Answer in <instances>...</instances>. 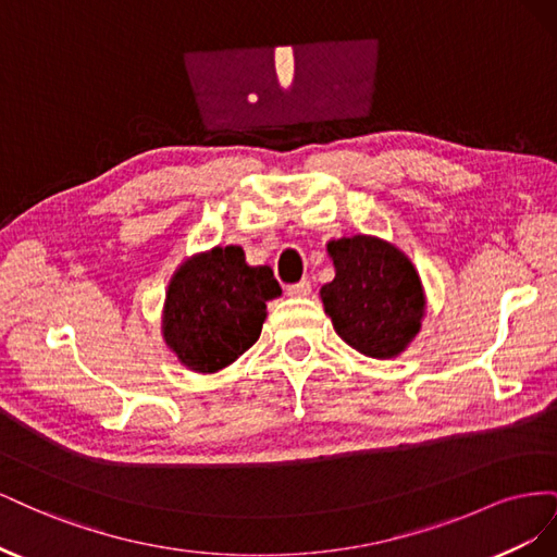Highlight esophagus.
Here are the masks:
<instances>
[{"instance_id": "1", "label": "esophagus", "mask_w": 557, "mask_h": 557, "mask_svg": "<svg viewBox=\"0 0 557 557\" xmlns=\"http://www.w3.org/2000/svg\"><path fill=\"white\" fill-rule=\"evenodd\" d=\"M285 293H288L290 297H307L309 293H311V281H299V283H295V285H288V288H285Z\"/></svg>"}]
</instances>
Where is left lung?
I'll return each instance as SVG.
<instances>
[{"label":"left lung","mask_w":557,"mask_h":557,"mask_svg":"<svg viewBox=\"0 0 557 557\" xmlns=\"http://www.w3.org/2000/svg\"><path fill=\"white\" fill-rule=\"evenodd\" d=\"M334 281L320 288L325 313L342 339L362 356L387 360L411 344L425 311V295L411 260L376 237L327 244Z\"/></svg>","instance_id":"8db88e82"}]
</instances>
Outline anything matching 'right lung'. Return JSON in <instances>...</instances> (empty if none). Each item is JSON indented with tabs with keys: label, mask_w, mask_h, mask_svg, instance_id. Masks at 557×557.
I'll list each match as a JSON object with an SVG mask.
<instances>
[{
	"label": "right lung",
	"mask_w": 557,
	"mask_h": 557,
	"mask_svg": "<svg viewBox=\"0 0 557 557\" xmlns=\"http://www.w3.org/2000/svg\"><path fill=\"white\" fill-rule=\"evenodd\" d=\"M278 295L272 269L246 264L239 246L199 252L170 281L164 342L193 372L213 374L260 339L267 301Z\"/></svg>",
	"instance_id": "obj_1"
}]
</instances>
